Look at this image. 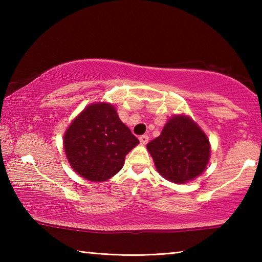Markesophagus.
Here are the masks:
<instances>
[{
    "instance_id": "1",
    "label": "esophagus",
    "mask_w": 262,
    "mask_h": 262,
    "mask_svg": "<svg viewBox=\"0 0 262 262\" xmlns=\"http://www.w3.org/2000/svg\"><path fill=\"white\" fill-rule=\"evenodd\" d=\"M139 140H140V142H141V144H147L148 143V141H149V136L148 135H141L140 137H139Z\"/></svg>"
}]
</instances>
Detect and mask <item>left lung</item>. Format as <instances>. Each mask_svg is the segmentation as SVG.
<instances>
[{"mask_svg":"<svg viewBox=\"0 0 262 262\" xmlns=\"http://www.w3.org/2000/svg\"><path fill=\"white\" fill-rule=\"evenodd\" d=\"M157 171L164 178L184 184L200 176L210 156L209 140L192 119L173 117L161 135L147 144Z\"/></svg>","mask_w":262,"mask_h":262,"instance_id":"obj_1","label":"left lung"}]
</instances>
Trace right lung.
<instances>
[{
	"label": "right lung",
	"instance_id": "add662e5",
	"mask_svg": "<svg viewBox=\"0 0 262 262\" xmlns=\"http://www.w3.org/2000/svg\"><path fill=\"white\" fill-rule=\"evenodd\" d=\"M64 151L70 165L90 181H105L117 174L126 155L140 143L111 104L90 105L64 134Z\"/></svg>",
	"mask_w": 262,
	"mask_h": 262
}]
</instances>
